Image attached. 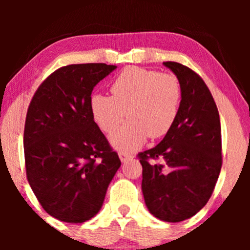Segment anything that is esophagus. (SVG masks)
<instances>
[{
  "label": "esophagus",
  "mask_w": 250,
  "mask_h": 250,
  "mask_svg": "<svg viewBox=\"0 0 250 250\" xmlns=\"http://www.w3.org/2000/svg\"><path fill=\"white\" fill-rule=\"evenodd\" d=\"M119 156H120V160H121L122 162H127V161H129V160L133 159V156L127 153H120Z\"/></svg>",
  "instance_id": "1"
}]
</instances>
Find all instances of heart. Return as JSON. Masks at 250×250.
I'll return each instance as SVG.
<instances>
[{
    "mask_svg": "<svg viewBox=\"0 0 250 250\" xmlns=\"http://www.w3.org/2000/svg\"><path fill=\"white\" fill-rule=\"evenodd\" d=\"M110 91L111 96L94 94L90 109L107 134L120 127L127 113L129 121L110 137L117 150H136L149 136L157 139L167 134L176 121L181 87L174 75L128 67L116 77Z\"/></svg>",
    "mask_w": 250,
    "mask_h": 250,
    "instance_id": "b5f03b06",
    "label": "heart"
}]
</instances>
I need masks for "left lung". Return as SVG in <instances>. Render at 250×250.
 I'll return each instance as SVG.
<instances>
[{
    "label": "left lung",
    "mask_w": 250,
    "mask_h": 250,
    "mask_svg": "<svg viewBox=\"0 0 250 250\" xmlns=\"http://www.w3.org/2000/svg\"><path fill=\"white\" fill-rule=\"evenodd\" d=\"M177 77L176 121L154 148L140 153L142 193L151 215L165 222L190 219L210 199L222 166L219 110L203 80L186 65L163 62ZM161 158L166 166L148 162Z\"/></svg>",
    "instance_id": "obj_1"
}]
</instances>
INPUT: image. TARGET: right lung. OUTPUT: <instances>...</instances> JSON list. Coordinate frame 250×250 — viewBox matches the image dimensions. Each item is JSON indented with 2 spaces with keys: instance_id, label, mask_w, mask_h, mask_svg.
Listing matches in <instances>:
<instances>
[{
  "instance_id": "1",
  "label": "right lung",
  "mask_w": 250,
  "mask_h": 250,
  "mask_svg": "<svg viewBox=\"0 0 250 250\" xmlns=\"http://www.w3.org/2000/svg\"><path fill=\"white\" fill-rule=\"evenodd\" d=\"M116 68L104 63L60 68L40 85L28 108V182L43 209L63 222L93 219L121 167L90 109L94 87Z\"/></svg>"
}]
</instances>
